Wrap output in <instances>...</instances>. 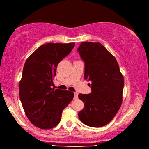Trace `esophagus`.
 <instances>
[{
  "label": "esophagus",
  "instance_id": "34e87169",
  "mask_svg": "<svg viewBox=\"0 0 149 149\" xmlns=\"http://www.w3.org/2000/svg\"><path fill=\"white\" fill-rule=\"evenodd\" d=\"M78 93H76V92L74 93V100H76V99L78 98Z\"/></svg>",
  "mask_w": 149,
  "mask_h": 149
}]
</instances>
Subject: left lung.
Here are the masks:
<instances>
[{
	"instance_id": "8db88e82",
	"label": "left lung",
	"mask_w": 149,
	"mask_h": 149,
	"mask_svg": "<svg viewBox=\"0 0 149 149\" xmlns=\"http://www.w3.org/2000/svg\"><path fill=\"white\" fill-rule=\"evenodd\" d=\"M77 50L84 63V78L91 81V92L79 94L84 107L80 120L90 127H100L112 120L123 100L124 78L114 56L100 43L82 42Z\"/></svg>"
}]
</instances>
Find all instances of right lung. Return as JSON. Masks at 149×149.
<instances>
[{
	"mask_svg": "<svg viewBox=\"0 0 149 149\" xmlns=\"http://www.w3.org/2000/svg\"><path fill=\"white\" fill-rule=\"evenodd\" d=\"M75 43H46L26 60L19 83V95L25 114L36 127H55L63 110L74 97L68 90L52 88L57 66L69 55Z\"/></svg>",
	"mask_w": 149,
	"mask_h": 149,
	"instance_id": "1",
	"label": "right lung"
}]
</instances>
